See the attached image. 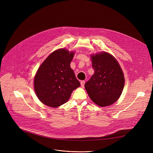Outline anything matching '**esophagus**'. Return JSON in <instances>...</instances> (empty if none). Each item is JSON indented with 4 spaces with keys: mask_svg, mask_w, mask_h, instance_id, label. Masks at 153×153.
Returning <instances> with one entry per match:
<instances>
[{
    "mask_svg": "<svg viewBox=\"0 0 153 153\" xmlns=\"http://www.w3.org/2000/svg\"><path fill=\"white\" fill-rule=\"evenodd\" d=\"M84 84H85V81H81V85L82 87H84Z\"/></svg>",
    "mask_w": 153,
    "mask_h": 153,
    "instance_id": "obj_1",
    "label": "esophagus"
}]
</instances>
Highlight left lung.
<instances>
[{"mask_svg":"<svg viewBox=\"0 0 153 153\" xmlns=\"http://www.w3.org/2000/svg\"><path fill=\"white\" fill-rule=\"evenodd\" d=\"M94 74L85 84L91 99L100 107L112 105L121 95L125 85L123 71L111 54L102 52L91 55Z\"/></svg>","mask_w":153,"mask_h":153,"instance_id":"left-lung-1","label":"left lung"}]
</instances>
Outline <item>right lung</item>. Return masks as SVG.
Listing matches in <instances>:
<instances>
[{
  "label": "right lung",
  "mask_w": 153,
  "mask_h": 153,
  "mask_svg": "<svg viewBox=\"0 0 153 153\" xmlns=\"http://www.w3.org/2000/svg\"><path fill=\"white\" fill-rule=\"evenodd\" d=\"M74 55V52L61 48L51 53L39 67L34 78V89L45 105L54 108L61 106L81 85L70 66Z\"/></svg>",
  "instance_id": "obj_1"
}]
</instances>
